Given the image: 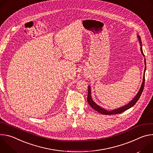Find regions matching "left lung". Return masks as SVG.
<instances>
[{
  "label": "left lung",
  "instance_id": "left-lung-1",
  "mask_svg": "<svg viewBox=\"0 0 153 153\" xmlns=\"http://www.w3.org/2000/svg\"><path fill=\"white\" fill-rule=\"evenodd\" d=\"M138 37L139 39L140 40V50H141V53L144 56L143 53V50H142V44H141V41H140V37L138 36ZM145 64L146 65V62L145 60ZM145 69H146V67L145 68V71H144V74H143V82H142V84L141 85V87L140 88V90L139 91V93H137V94L136 96V97L131 101L128 104L125 105L124 106H122L121 108H119L118 109H116V110H114L113 111H107L106 110H104L103 108H101L100 106H99V105H97L96 103H95V102L92 100L91 97V90H90V86H88V96H87V101H88V103H89V105L94 109V110H96L97 112H99L100 114H105V115H112V114H120L122 113V112L128 110L129 108H131L132 106H133L136 102H137V100L139 99L143 90V88H144V85H145Z\"/></svg>",
  "mask_w": 153,
  "mask_h": 153
}]
</instances>
